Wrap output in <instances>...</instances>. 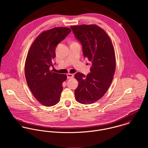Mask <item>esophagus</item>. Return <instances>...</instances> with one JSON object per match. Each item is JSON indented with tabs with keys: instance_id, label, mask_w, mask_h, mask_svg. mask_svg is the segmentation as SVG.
I'll use <instances>...</instances> for the list:
<instances>
[{
	"instance_id": "34e87169",
	"label": "esophagus",
	"mask_w": 148,
	"mask_h": 148,
	"mask_svg": "<svg viewBox=\"0 0 148 148\" xmlns=\"http://www.w3.org/2000/svg\"><path fill=\"white\" fill-rule=\"evenodd\" d=\"M73 76H74L73 74H71V73L67 74V79H72L73 77Z\"/></svg>"
}]
</instances>
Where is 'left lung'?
<instances>
[{
	"instance_id": "left-lung-1",
	"label": "left lung",
	"mask_w": 148,
	"mask_h": 148,
	"mask_svg": "<svg viewBox=\"0 0 148 148\" xmlns=\"http://www.w3.org/2000/svg\"><path fill=\"white\" fill-rule=\"evenodd\" d=\"M75 38L80 42L83 55L91 64L86 76L75 75L79 85L75 90L77 102L92 104L100 99L112 83L116 69L115 53L106 31L95 24L71 26Z\"/></svg>"
}]
</instances>
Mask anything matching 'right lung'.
Returning a JSON list of instances; mask_svg holds the SVG:
<instances>
[{
    "mask_svg": "<svg viewBox=\"0 0 148 148\" xmlns=\"http://www.w3.org/2000/svg\"><path fill=\"white\" fill-rule=\"evenodd\" d=\"M71 32L67 27H56L42 32L32 44L25 66L27 83L35 99L42 105L58 104L63 90L62 84L66 75L50 71L56 57L58 44Z\"/></svg>",
    "mask_w": 148,
    "mask_h": 148,
    "instance_id": "add662e5",
    "label": "right lung"
}]
</instances>
